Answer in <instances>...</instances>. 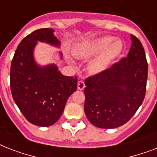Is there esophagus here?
<instances>
[{
  "label": "esophagus",
  "mask_w": 157,
  "mask_h": 157,
  "mask_svg": "<svg viewBox=\"0 0 157 157\" xmlns=\"http://www.w3.org/2000/svg\"><path fill=\"white\" fill-rule=\"evenodd\" d=\"M85 87H86L85 82H84L83 81H79L78 83H77V88H78V90H82L85 89Z\"/></svg>",
  "instance_id": "esophagus-1"
}]
</instances>
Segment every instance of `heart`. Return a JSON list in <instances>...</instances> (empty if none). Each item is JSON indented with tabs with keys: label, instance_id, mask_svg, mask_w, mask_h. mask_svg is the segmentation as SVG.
<instances>
[{
	"label": "heart",
	"instance_id": "heart-1",
	"mask_svg": "<svg viewBox=\"0 0 157 157\" xmlns=\"http://www.w3.org/2000/svg\"><path fill=\"white\" fill-rule=\"evenodd\" d=\"M111 36L98 38L81 43L75 50V54L79 58L90 59L100 54L91 63L90 68L94 72H100L107 68V67L113 59L119 55L123 49V44L119 40H115ZM113 43H112L111 42Z\"/></svg>",
	"mask_w": 157,
	"mask_h": 157
}]
</instances>
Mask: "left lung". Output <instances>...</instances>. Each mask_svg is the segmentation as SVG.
<instances>
[{"instance_id": "obj_1", "label": "left lung", "mask_w": 157, "mask_h": 157, "mask_svg": "<svg viewBox=\"0 0 157 157\" xmlns=\"http://www.w3.org/2000/svg\"><path fill=\"white\" fill-rule=\"evenodd\" d=\"M130 37L128 56L85 81V112L98 128L121 126L144 102L148 66L140 40L132 34Z\"/></svg>"}]
</instances>
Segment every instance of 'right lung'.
I'll use <instances>...</instances> for the list:
<instances>
[{
	"label": "right lung",
	"instance_id": "right-lung-1",
	"mask_svg": "<svg viewBox=\"0 0 157 157\" xmlns=\"http://www.w3.org/2000/svg\"><path fill=\"white\" fill-rule=\"evenodd\" d=\"M54 32L52 28H41L23 38L10 67L13 100L28 121L42 127L59 121L67 98L77 88L76 76H63L56 65L40 67L34 60L33 50L37 41L60 45Z\"/></svg>",
	"mask_w": 157,
	"mask_h": 157
}]
</instances>
